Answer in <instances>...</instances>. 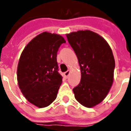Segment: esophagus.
Returning <instances> with one entry per match:
<instances>
[{"mask_svg": "<svg viewBox=\"0 0 131 131\" xmlns=\"http://www.w3.org/2000/svg\"><path fill=\"white\" fill-rule=\"evenodd\" d=\"M70 72V70H68V71H67V72H64V77H65L66 78H68V75H69Z\"/></svg>", "mask_w": 131, "mask_h": 131, "instance_id": "34e87169", "label": "esophagus"}]
</instances>
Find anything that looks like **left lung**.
<instances>
[{
  "label": "left lung",
  "instance_id": "1",
  "mask_svg": "<svg viewBox=\"0 0 131 131\" xmlns=\"http://www.w3.org/2000/svg\"><path fill=\"white\" fill-rule=\"evenodd\" d=\"M77 56L81 80L73 91L78 102L87 108L100 103L113 82L115 63L109 44L90 30H79L67 35Z\"/></svg>",
  "mask_w": 131,
  "mask_h": 131
}]
</instances>
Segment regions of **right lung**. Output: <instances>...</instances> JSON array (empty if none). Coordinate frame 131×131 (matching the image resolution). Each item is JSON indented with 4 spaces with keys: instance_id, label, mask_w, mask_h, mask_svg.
Masks as SVG:
<instances>
[{
    "instance_id": "right-lung-1",
    "label": "right lung",
    "mask_w": 131,
    "mask_h": 131,
    "mask_svg": "<svg viewBox=\"0 0 131 131\" xmlns=\"http://www.w3.org/2000/svg\"><path fill=\"white\" fill-rule=\"evenodd\" d=\"M64 38L45 32L32 39L23 49L17 69V79L26 100L39 108L51 105L62 83L58 73L57 52Z\"/></svg>"
}]
</instances>
